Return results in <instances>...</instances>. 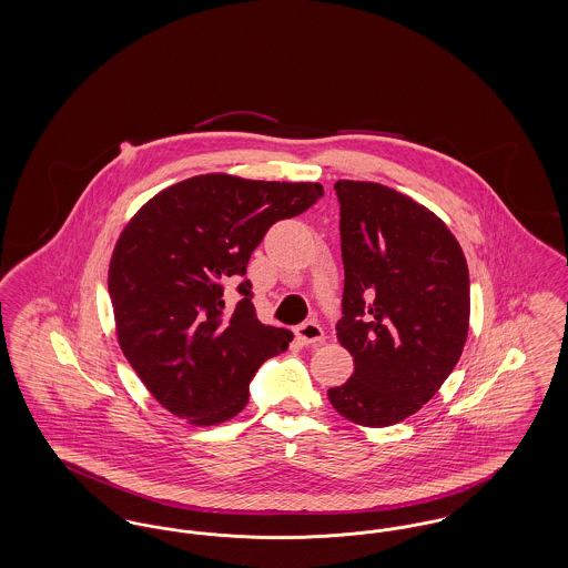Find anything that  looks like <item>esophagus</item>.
Returning <instances> with one entry per match:
<instances>
[{
  "instance_id": "obj_1",
  "label": "esophagus",
  "mask_w": 568,
  "mask_h": 568,
  "mask_svg": "<svg viewBox=\"0 0 568 568\" xmlns=\"http://www.w3.org/2000/svg\"><path fill=\"white\" fill-rule=\"evenodd\" d=\"M296 336L302 345H320L324 341V329L317 322H306L297 327Z\"/></svg>"
}]
</instances>
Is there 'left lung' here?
<instances>
[{
    "label": "left lung",
    "instance_id": "obj_1",
    "mask_svg": "<svg viewBox=\"0 0 568 568\" xmlns=\"http://www.w3.org/2000/svg\"><path fill=\"white\" fill-rule=\"evenodd\" d=\"M345 264L338 343L352 377L327 389L353 424L385 428L426 405L468 336V266L449 227L400 191L338 181Z\"/></svg>",
    "mask_w": 568,
    "mask_h": 568
}]
</instances>
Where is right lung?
<instances>
[{
    "instance_id": "1",
    "label": "right lung",
    "mask_w": 568,
    "mask_h": 568,
    "mask_svg": "<svg viewBox=\"0 0 568 568\" xmlns=\"http://www.w3.org/2000/svg\"><path fill=\"white\" fill-rule=\"evenodd\" d=\"M322 195L320 183L200 174L160 191L123 227L109 268L116 341L172 415L193 426L232 419L257 368L290 347V329L255 317L251 281L232 313L223 283L246 274L272 223Z\"/></svg>"
}]
</instances>
